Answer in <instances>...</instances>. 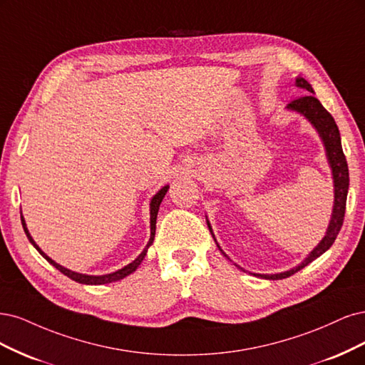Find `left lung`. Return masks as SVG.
Wrapping results in <instances>:
<instances>
[{
  "mask_svg": "<svg viewBox=\"0 0 365 365\" xmlns=\"http://www.w3.org/2000/svg\"><path fill=\"white\" fill-rule=\"evenodd\" d=\"M296 86L300 89H304L309 93H314L312 86L303 77L296 78ZM287 109L304 116V118L311 123V125L315 128L317 133H319V136L322 139L329 167H331L332 179H334V207H332L331 221H329V226H327V230H326V235L323 237V240L314 247V249L309 252V255L304 257V259L299 265L287 269V272L276 273V274L252 273L253 276L268 279V280H279V279L289 277L294 273L300 272V269L307 267L308 264H311L314 259H317V257L322 256L326 250L331 249V245L334 244L336 235L341 230V226H343V220H344V214H346V200H347V191H349L347 160H346V156L343 153V147H341V136H339L338 125H336L335 120L332 118V115L323 108V104L314 96H304V97L294 100L289 104H287ZM206 222H207L209 232L212 233V238L218 247V250L222 253V256L227 257L229 261H232L230 257L225 253V250L221 249L220 244L217 242L212 226H210L207 218H206ZM237 267L240 269H242V272H245L242 267H240V265H237Z\"/></svg>",
  "mask_w": 365,
  "mask_h": 365,
  "instance_id": "left-lung-1",
  "label": "left lung"
}]
</instances>
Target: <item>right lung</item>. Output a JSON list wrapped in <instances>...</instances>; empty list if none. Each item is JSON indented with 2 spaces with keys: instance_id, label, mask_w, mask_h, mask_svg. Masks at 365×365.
Here are the masks:
<instances>
[{
  "instance_id": "1",
  "label": "right lung",
  "mask_w": 365,
  "mask_h": 365,
  "mask_svg": "<svg viewBox=\"0 0 365 365\" xmlns=\"http://www.w3.org/2000/svg\"><path fill=\"white\" fill-rule=\"evenodd\" d=\"M168 187H170L168 185L160 187V190L155 194V197H153L151 202H150V240H148V242H147V245H145V249H144L143 252H140V255L136 257L135 261H132L130 264H127L125 267H123V268H120V269H116V272L109 273V274H101V276L83 274V273L73 272V269L65 268V267H62L61 264H57L56 261L51 259L50 256H46V255L41 250V247H39L36 242H34V240L31 238V235H30V232H29V229H27L26 220H24V217H22V212H21V222H22V227H24V232H26V235H27L29 241L33 244L34 249H36L53 267H56V268L58 269V272L63 273V274L68 276L69 279H73V280L78 282V284H85V285H104V284H112V282L121 280V279H124L125 276H128V274H132L133 272H136V268L140 265V262L144 261V257H145V255H147V252H148V247L153 244V241H155V235H156V218H158V212H159V206H160V203H162L163 197H165V194H167V191H168Z\"/></svg>"
}]
</instances>
